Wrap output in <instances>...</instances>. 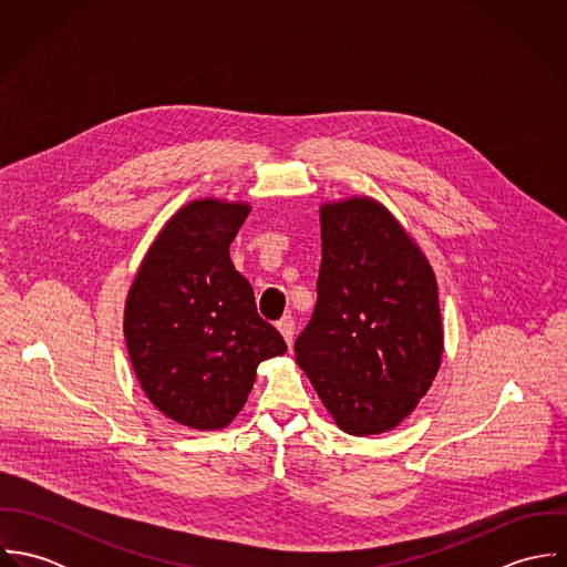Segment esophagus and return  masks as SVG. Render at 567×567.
<instances>
[{"mask_svg": "<svg viewBox=\"0 0 567 567\" xmlns=\"http://www.w3.org/2000/svg\"><path fill=\"white\" fill-rule=\"evenodd\" d=\"M277 329L281 331L284 340H286L288 344H292V338H295V319H292V317H284L281 321H277Z\"/></svg>", "mask_w": 567, "mask_h": 567, "instance_id": "esophagus-1", "label": "esophagus"}]
</instances>
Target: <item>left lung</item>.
Segmentation results:
<instances>
[{"label":"left lung","mask_w":567,"mask_h":567,"mask_svg":"<svg viewBox=\"0 0 567 567\" xmlns=\"http://www.w3.org/2000/svg\"><path fill=\"white\" fill-rule=\"evenodd\" d=\"M317 306L295 353L340 430L402 423L443 355L434 272L402 225L371 198L321 207Z\"/></svg>","instance_id":"1"}]
</instances>
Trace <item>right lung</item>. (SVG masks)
<instances>
[{"label":"right lung","instance_id":"right-lung-1","mask_svg":"<svg viewBox=\"0 0 567 567\" xmlns=\"http://www.w3.org/2000/svg\"><path fill=\"white\" fill-rule=\"evenodd\" d=\"M248 212L214 198L187 203L146 252L126 299L135 375L155 408L187 427L229 425L257 364L288 349L229 257Z\"/></svg>","mask_w":567,"mask_h":567}]
</instances>
